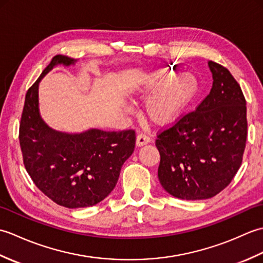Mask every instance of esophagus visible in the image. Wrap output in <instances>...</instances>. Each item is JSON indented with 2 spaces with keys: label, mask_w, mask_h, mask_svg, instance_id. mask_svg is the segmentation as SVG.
<instances>
[{
  "label": "esophagus",
  "mask_w": 263,
  "mask_h": 263,
  "mask_svg": "<svg viewBox=\"0 0 263 263\" xmlns=\"http://www.w3.org/2000/svg\"><path fill=\"white\" fill-rule=\"evenodd\" d=\"M150 142V138L147 137L146 135H138L137 136V140L136 144L137 147H142L144 144H148Z\"/></svg>",
  "instance_id": "esophagus-1"
}]
</instances>
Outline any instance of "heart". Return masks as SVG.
<instances>
[{"instance_id": "heart-1", "label": "heart", "mask_w": 263, "mask_h": 263, "mask_svg": "<svg viewBox=\"0 0 263 263\" xmlns=\"http://www.w3.org/2000/svg\"><path fill=\"white\" fill-rule=\"evenodd\" d=\"M199 92V81L191 73L175 69H158L139 79L138 96L149 99L146 114L155 125L167 126L176 122Z\"/></svg>"}]
</instances>
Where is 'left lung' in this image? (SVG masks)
<instances>
[{
    "instance_id": "1",
    "label": "left lung",
    "mask_w": 263,
    "mask_h": 263,
    "mask_svg": "<svg viewBox=\"0 0 263 263\" xmlns=\"http://www.w3.org/2000/svg\"><path fill=\"white\" fill-rule=\"evenodd\" d=\"M212 87L197 109L156 140L158 178L166 192L203 200L222 191L237 173L248 136L247 102L224 66L209 61Z\"/></svg>"
}]
</instances>
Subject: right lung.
<instances>
[{
	"label": "right lung",
	"mask_w": 263,
	"mask_h": 263,
	"mask_svg": "<svg viewBox=\"0 0 263 263\" xmlns=\"http://www.w3.org/2000/svg\"><path fill=\"white\" fill-rule=\"evenodd\" d=\"M77 60L57 55L27 91L19 140L24 164L35 185L65 208H86L103 201L119 181L122 165L136 146L135 131L88 128L63 132L49 126L39 110V82L55 66Z\"/></svg>",
	"instance_id": "right-lung-1"
}]
</instances>
